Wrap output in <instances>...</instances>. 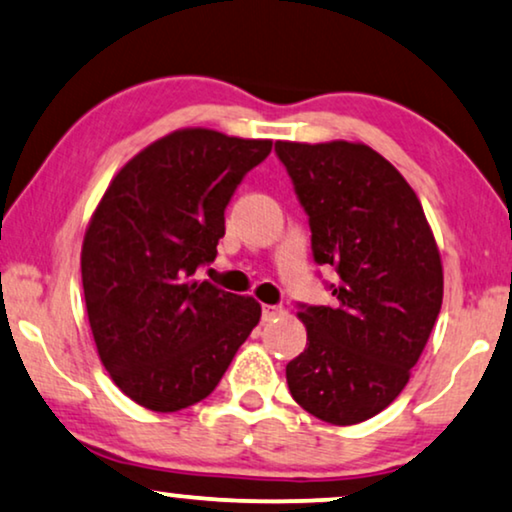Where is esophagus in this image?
<instances>
[{"label": "esophagus", "mask_w": 512, "mask_h": 512, "mask_svg": "<svg viewBox=\"0 0 512 512\" xmlns=\"http://www.w3.org/2000/svg\"><path fill=\"white\" fill-rule=\"evenodd\" d=\"M283 313H285L283 306H274V304H264L262 306V320H264V323H269V320L283 316Z\"/></svg>", "instance_id": "1"}]
</instances>
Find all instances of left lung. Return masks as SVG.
I'll return each instance as SVG.
<instances>
[{
    "mask_svg": "<svg viewBox=\"0 0 512 512\" xmlns=\"http://www.w3.org/2000/svg\"><path fill=\"white\" fill-rule=\"evenodd\" d=\"M311 227L318 264L339 274L330 306L297 313L306 349L285 367L299 407L332 426L398 398L442 306V260L419 196L363 142H276Z\"/></svg>",
    "mask_w": 512,
    "mask_h": 512,
    "instance_id": "obj_1",
    "label": "left lung"
}]
</instances>
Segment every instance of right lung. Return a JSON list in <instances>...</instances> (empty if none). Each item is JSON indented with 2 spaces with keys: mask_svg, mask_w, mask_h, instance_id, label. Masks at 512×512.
I'll use <instances>...</instances> for the list:
<instances>
[{
  "mask_svg": "<svg viewBox=\"0 0 512 512\" xmlns=\"http://www.w3.org/2000/svg\"><path fill=\"white\" fill-rule=\"evenodd\" d=\"M271 145L180 128L135 154L95 206L81 245L88 325L100 363L140 407L201 403L260 323L255 297L194 274L215 260L224 208Z\"/></svg>",
  "mask_w": 512,
  "mask_h": 512,
  "instance_id": "obj_1",
  "label": "right lung"
}]
</instances>
